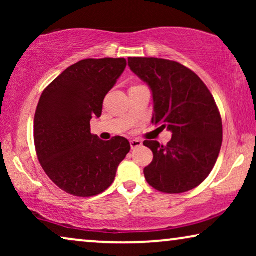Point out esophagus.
I'll return each instance as SVG.
<instances>
[{"instance_id": "1", "label": "esophagus", "mask_w": 256, "mask_h": 256, "mask_svg": "<svg viewBox=\"0 0 256 256\" xmlns=\"http://www.w3.org/2000/svg\"><path fill=\"white\" fill-rule=\"evenodd\" d=\"M142 146V141L141 140H132L130 141V146H132V149H136V148H138V146Z\"/></svg>"}]
</instances>
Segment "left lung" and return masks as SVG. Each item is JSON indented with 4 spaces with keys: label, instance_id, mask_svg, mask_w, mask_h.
Masks as SVG:
<instances>
[{
    "label": "left lung",
    "instance_id": "1",
    "mask_svg": "<svg viewBox=\"0 0 256 256\" xmlns=\"http://www.w3.org/2000/svg\"><path fill=\"white\" fill-rule=\"evenodd\" d=\"M132 72L152 92V122L172 132L160 146L144 141L152 162L144 168L150 186L164 194H183L206 180L218 160L222 122L211 92L190 68L160 58H128Z\"/></svg>",
    "mask_w": 256,
    "mask_h": 256
}]
</instances>
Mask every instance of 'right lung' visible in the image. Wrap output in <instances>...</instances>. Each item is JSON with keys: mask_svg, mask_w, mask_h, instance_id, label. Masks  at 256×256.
I'll return each instance as SVG.
<instances>
[{"mask_svg": "<svg viewBox=\"0 0 256 256\" xmlns=\"http://www.w3.org/2000/svg\"><path fill=\"white\" fill-rule=\"evenodd\" d=\"M124 58L84 59L70 66L42 93L34 124L36 152L48 178L76 197L107 190L130 150L127 138L102 141L90 134L106 94L124 73Z\"/></svg>", "mask_w": 256, "mask_h": 256, "instance_id": "obj_1", "label": "right lung"}]
</instances>
